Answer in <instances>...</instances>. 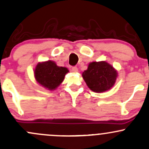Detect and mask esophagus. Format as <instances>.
<instances>
[{
    "label": "esophagus",
    "mask_w": 149,
    "mask_h": 149,
    "mask_svg": "<svg viewBox=\"0 0 149 149\" xmlns=\"http://www.w3.org/2000/svg\"><path fill=\"white\" fill-rule=\"evenodd\" d=\"M71 71L73 72V73H77V72L78 71V68L77 67H73V68H71Z\"/></svg>",
    "instance_id": "obj_1"
}]
</instances>
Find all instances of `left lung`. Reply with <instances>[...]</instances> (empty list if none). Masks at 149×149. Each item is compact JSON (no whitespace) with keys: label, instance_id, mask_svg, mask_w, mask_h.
I'll return each instance as SVG.
<instances>
[{"label":"left lung","instance_id":"left-lung-1","mask_svg":"<svg viewBox=\"0 0 149 149\" xmlns=\"http://www.w3.org/2000/svg\"><path fill=\"white\" fill-rule=\"evenodd\" d=\"M117 70L107 62L93 61L82 73L88 87L95 93H103L111 89L116 82Z\"/></svg>","mask_w":149,"mask_h":149}]
</instances>
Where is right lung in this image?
<instances>
[{
  "mask_svg": "<svg viewBox=\"0 0 149 149\" xmlns=\"http://www.w3.org/2000/svg\"><path fill=\"white\" fill-rule=\"evenodd\" d=\"M69 71L66 67L58 66L53 61L37 63L34 74L36 81L49 91H54L63 82L65 76Z\"/></svg>",
  "mask_w": 149,
  "mask_h": 149,
  "instance_id": "right-lung-1",
  "label": "right lung"
}]
</instances>
